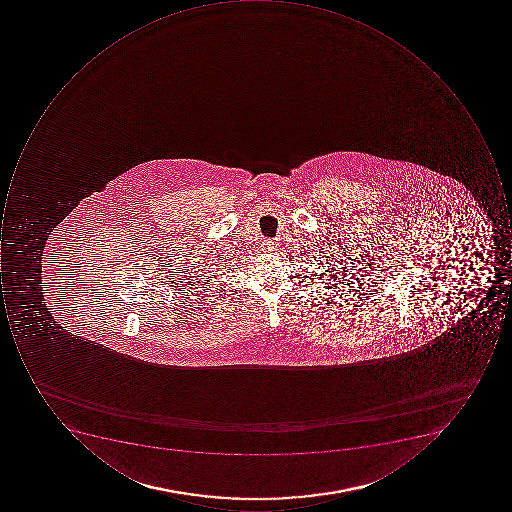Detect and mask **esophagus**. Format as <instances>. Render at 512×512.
Returning a JSON list of instances; mask_svg holds the SVG:
<instances>
[{
  "label": "esophagus",
  "instance_id": "obj_1",
  "mask_svg": "<svg viewBox=\"0 0 512 512\" xmlns=\"http://www.w3.org/2000/svg\"><path fill=\"white\" fill-rule=\"evenodd\" d=\"M275 246H277V244H275L274 240H264L263 241V248L266 249V251H269V252L275 251Z\"/></svg>",
  "mask_w": 512,
  "mask_h": 512
}]
</instances>
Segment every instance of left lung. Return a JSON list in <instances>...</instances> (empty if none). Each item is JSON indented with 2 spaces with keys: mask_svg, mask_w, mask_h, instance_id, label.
Wrapping results in <instances>:
<instances>
[{
  "mask_svg": "<svg viewBox=\"0 0 512 512\" xmlns=\"http://www.w3.org/2000/svg\"><path fill=\"white\" fill-rule=\"evenodd\" d=\"M318 268H320V266H318ZM334 271H335L334 268H329V266H328L329 274L326 275V278H328L329 283H331L332 278H334V280H337V272H335V274H334ZM323 277H324V274H320V277H318V278H320V280H321V278H323ZM338 280H340V278H338ZM334 286H335V288H337V284H334ZM329 288H331V286H329Z\"/></svg>",
  "mask_w": 512,
  "mask_h": 512,
  "instance_id": "1",
  "label": "left lung"
}]
</instances>
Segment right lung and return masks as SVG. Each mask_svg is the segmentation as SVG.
<instances>
[{
    "mask_svg": "<svg viewBox=\"0 0 512 512\" xmlns=\"http://www.w3.org/2000/svg\"><path fill=\"white\" fill-rule=\"evenodd\" d=\"M17 318H18V315H17ZM17 318H11V321L17 320ZM15 323H17V321H15ZM1 324H4V318L3 317H1Z\"/></svg>",
    "mask_w": 512,
    "mask_h": 512,
    "instance_id": "right-lung-1",
    "label": "right lung"
}]
</instances>
